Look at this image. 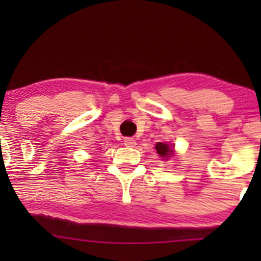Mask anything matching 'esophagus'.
Wrapping results in <instances>:
<instances>
[{"instance_id":"34e87169","label":"esophagus","mask_w":261,"mask_h":261,"mask_svg":"<svg viewBox=\"0 0 261 261\" xmlns=\"http://www.w3.org/2000/svg\"><path fill=\"white\" fill-rule=\"evenodd\" d=\"M123 144L124 146H127V147H134V146L137 145V141H135V139L133 138H124Z\"/></svg>"}]
</instances>
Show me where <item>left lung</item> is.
<instances>
[{
	"mask_svg": "<svg viewBox=\"0 0 261 261\" xmlns=\"http://www.w3.org/2000/svg\"><path fill=\"white\" fill-rule=\"evenodd\" d=\"M155 149L156 153L160 155V158H163L164 160L166 158H170L173 153V149L167 144H164V142H158V144L155 145Z\"/></svg>",
	"mask_w": 261,
	"mask_h": 261,
	"instance_id": "left-lung-1",
	"label": "left lung"
}]
</instances>
